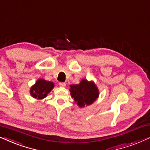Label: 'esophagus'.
<instances>
[{
	"label": "esophagus",
	"instance_id": "34e87169",
	"mask_svg": "<svg viewBox=\"0 0 150 150\" xmlns=\"http://www.w3.org/2000/svg\"><path fill=\"white\" fill-rule=\"evenodd\" d=\"M59 86L60 87L64 88V87H66V83H64V82H59Z\"/></svg>",
	"mask_w": 150,
	"mask_h": 150
}]
</instances>
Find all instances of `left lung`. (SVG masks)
I'll return each mask as SVG.
<instances>
[{
    "instance_id": "8db88e82",
    "label": "left lung",
    "mask_w": 150,
    "mask_h": 150,
    "mask_svg": "<svg viewBox=\"0 0 150 150\" xmlns=\"http://www.w3.org/2000/svg\"><path fill=\"white\" fill-rule=\"evenodd\" d=\"M71 95L80 108L89 105L99 97V92L93 81L83 79L78 84L70 86Z\"/></svg>"
}]
</instances>
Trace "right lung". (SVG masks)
<instances>
[{"mask_svg":"<svg viewBox=\"0 0 150 150\" xmlns=\"http://www.w3.org/2000/svg\"><path fill=\"white\" fill-rule=\"evenodd\" d=\"M54 87V83L43 79H39L30 89V94L33 98L42 99L47 97L48 93Z\"/></svg>","mask_w":150,"mask_h":150,"instance_id":"add662e5","label":"right lung"}]
</instances>
